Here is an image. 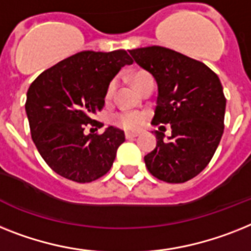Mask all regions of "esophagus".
Here are the masks:
<instances>
[{"instance_id":"1","label":"esophagus","mask_w":251,"mask_h":251,"mask_svg":"<svg viewBox=\"0 0 251 251\" xmlns=\"http://www.w3.org/2000/svg\"><path fill=\"white\" fill-rule=\"evenodd\" d=\"M137 136H138V133H126V138H127V140L137 137Z\"/></svg>"}]
</instances>
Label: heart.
Masks as SVG:
<instances>
[{
	"label": "heart",
	"mask_w": 251,
	"mask_h": 251,
	"mask_svg": "<svg viewBox=\"0 0 251 251\" xmlns=\"http://www.w3.org/2000/svg\"><path fill=\"white\" fill-rule=\"evenodd\" d=\"M149 75H150V74L145 73V72L134 73L133 75H132L133 86L140 83L141 80ZM115 88H117V79H111L110 82H109V84H107L106 91H105V99H106V100H110L111 97H113ZM113 123L126 130H136L144 124V115L141 113H138V111H121V113L114 114Z\"/></svg>",
	"instance_id": "b5f03b06"
}]
</instances>
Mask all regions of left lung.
Instances as JSON below:
<instances>
[{
	"instance_id": "left-lung-1",
	"label": "left lung",
	"mask_w": 251,
	"mask_h": 251,
	"mask_svg": "<svg viewBox=\"0 0 251 251\" xmlns=\"http://www.w3.org/2000/svg\"><path fill=\"white\" fill-rule=\"evenodd\" d=\"M158 83L152 124H169L170 141L156 130V148L145 156L151 175L168 183L196 177L212 160L225 129L226 97L218 75L201 61L161 46L129 50Z\"/></svg>"
}]
</instances>
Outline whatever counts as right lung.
I'll return each instance as SVG.
<instances>
[{
  "mask_svg": "<svg viewBox=\"0 0 251 251\" xmlns=\"http://www.w3.org/2000/svg\"><path fill=\"white\" fill-rule=\"evenodd\" d=\"M132 63L126 50L82 51L32 82L25 102L30 134L43 160L59 176L88 183L110 171L126 140L123 130L109 127L103 133L86 134L84 129L102 127L93 115L102 110L109 82Z\"/></svg>",
  "mask_w": 251,
  "mask_h": 251,
  "instance_id": "1",
  "label": "right lung"
}]
</instances>
